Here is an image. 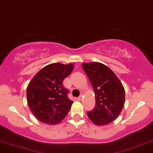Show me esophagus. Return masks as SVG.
<instances>
[{"mask_svg":"<svg viewBox=\"0 0 153 153\" xmlns=\"http://www.w3.org/2000/svg\"><path fill=\"white\" fill-rule=\"evenodd\" d=\"M82 94H81V95L80 96V97H78V101H81V100H82Z\"/></svg>","mask_w":153,"mask_h":153,"instance_id":"obj_1","label":"esophagus"}]
</instances>
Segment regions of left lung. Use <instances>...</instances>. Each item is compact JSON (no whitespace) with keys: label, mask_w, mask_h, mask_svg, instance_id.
<instances>
[{"label":"left lung","mask_w":153,"mask_h":153,"mask_svg":"<svg viewBox=\"0 0 153 153\" xmlns=\"http://www.w3.org/2000/svg\"><path fill=\"white\" fill-rule=\"evenodd\" d=\"M82 65L95 94L96 105L87 112V115L95 125H106L121 113L125 105V89L117 75L105 65L99 62Z\"/></svg>","instance_id":"left-lung-1"}]
</instances>
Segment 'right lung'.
Instances as JSON below:
<instances>
[{"label":"right lung","instance_id":"add662e5","mask_svg":"<svg viewBox=\"0 0 153 153\" xmlns=\"http://www.w3.org/2000/svg\"><path fill=\"white\" fill-rule=\"evenodd\" d=\"M73 67V64H49L30 80L26 89L27 103L38 120L54 125L68 114L73 101L68 99V91L63 86V81L71 74Z\"/></svg>","mask_w":153,"mask_h":153}]
</instances>
